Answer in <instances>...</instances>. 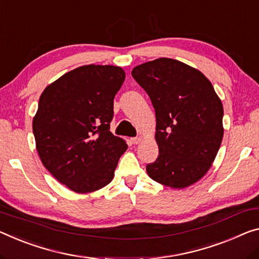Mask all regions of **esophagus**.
I'll list each match as a JSON object with an SVG mask.
<instances>
[{"label": "esophagus", "instance_id": "esophagus-1", "mask_svg": "<svg viewBox=\"0 0 259 259\" xmlns=\"http://www.w3.org/2000/svg\"><path fill=\"white\" fill-rule=\"evenodd\" d=\"M142 141V139L141 138H132L131 139V142L133 143V145H139V143H140Z\"/></svg>", "mask_w": 259, "mask_h": 259}]
</instances>
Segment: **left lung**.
I'll list each match as a JSON object with an SVG mask.
<instances>
[{"mask_svg":"<svg viewBox=\"0 0 259 259\" xmlns=\"http://www.w3.org/2000/svg\"><path fill=\"white\" fill-rule=\"evenodd\" d=\"M132 76L156 114L158 157L146 166L155 182L184 189L205 176L224 137V106L209 79L193 67L160 58L134 67Z\"/></svg>","mask_w":259,"mask_h":259,"instance_id":"left-lung-1","label":"left lung"}]
</instances>
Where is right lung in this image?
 <instances>
[{"mask_svg": "<svg viewBox=\"0 0 259 259\" xmlns=\"http://www.w3.org/2000/svg\"><path fill=\"white\" fill-rule=\"evenodd\" d=\"M125 81L121 67L87 65L47 85L32 128L44 166L76 193L104 188L126 152L110 132L113 99Z\"/></svg>", "mask_w": 259, "mask_h": 259, "instance_id": "obj_1", "label": "right lung"}]
</instances>
